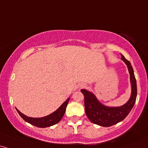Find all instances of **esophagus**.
<instances>
[{"instance_id":"1","label":"esophagus","mask_w":148,"mask_h":148,"mask_svg":"<svg viewBox=\"0 0 148 148\" xmlns=\"http://www.w3.org/2000/svg\"><path fill=\"white\" fill-rule=\"evenodd\" d=\"M85 87H86V85H85V84H84V83H81V84H80L79 85H78V88H79V89H82V88H84Z\"/></svg>"}]
</instances>
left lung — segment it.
<instances>
[{
	"label": "left lung",
	"mask_w": 148,
	"mask_h": 148,
	"mask_svg": "<svg viewBox=\"0 0 148 148\" xmlns=\"http://www.w3.org/2000/svg\"><path fill=\"white\" fill-rule=\"evenodd\" d=\"M121 56V59L128 66L132 85L131 97L126 104L120 107H108L101 104L92 93L85 89H81V92L85 96L86 115L91 122L99 126L108 127L122 121L128 115L135 103L137 89L133 68L130 61L127 60L122 55Z\"/></svg>",
	"instance_id": "1"
}]
</instances>
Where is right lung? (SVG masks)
<instances>
[{
	"label": "right lung",
	"instance_id": "obj_1",
	"mask_svg": "<svg viewBox=\"0 0 148 148\" xmlns=\"http://www.w3.org/2000/svg\"><path fill=\"white\" fill-rule=\"evenodd\" d=\"M70 100V98H68L65 102L59 107L57 111L52 113L50 115L46 116L44 117H40V118H33V117H29L24 115L18 109L17 111L19 113V115L21 116V117L24 119V121L29 124L33 125V126L39 127V128H46V127H49L53 126L58 122L61 121L62 119L63 116L64 115L65 109H66L67 105Z\"/></svg>",
	"mask_w": 148,
	"mask_h": 148
}]
</instances>
